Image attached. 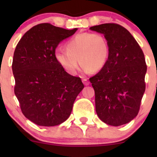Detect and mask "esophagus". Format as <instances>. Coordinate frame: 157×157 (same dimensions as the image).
<instances>
[{"mask_svg": "<svg viewBox=\"0 0 157 157\" xmlns=\"http://www.w3.org/2000/svg\"><path fill=\"white\" fill-rule=\"evenodd\" d=\"M82 82H83V84L85 85V86H89V83H90L89 81L88 80V79H82Z\"/></svg>", "mask_w": 157, "mask_h": 157, "instance_id": "esophagus-1", "label": "esophagus"}]
</instances>
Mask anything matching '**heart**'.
<instances>
[{
  "label": "heart",
  "instance_id": "obj_1",
  "mask_svg": "<svg viewBox=\"0 0 157 157\" xmlns=\"http://www.w3.org/2000/svg\"><path fill=\"white\" fill-rule=\"evenodd\" d=\"M65 47L66 51L55 52V59L66 72L71 75H76L80 63L83 66L85 71H100L109 59V41L105 35L98 32L77 34L66 43Z\"/></svg>",
  "mask_w": 157,
  "mask_h": 157
}]
</instances>
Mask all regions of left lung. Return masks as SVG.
<instances>
[{
    "label": "left lung",
    "instance_id": "left-lung-1",
    "mask_svg": "<svg viewBox=\"0 0 157 157\" xmlns=\"http://www.w3.org/2000/svg\"><path fill=\"white\" fill-rule=\"evenodd\" d=\"M90 29L103 34L109 44L105 66L89 79L94 89L96 112L108 125H124L140 111L145 91V56L134 37L120 25L103 23Z\"/></svg>",
    "mask_w": 157,
    "mask_h": 157
}]
</instances>
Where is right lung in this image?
I'll return each mask as SVG.
<instances>
[{"label": "right lung", "instance_id": "add662e5", "mask_svg": "<svg viewBox=\"0 0 157 157\" xmlns=\"http://www.w3.org/2000/svg\"><path fill=\"white\" fill-rule=\"evenodd\" d=\"M77 30L40 23L16 46L12 66L15 94L23 115L36 125L49 127L66 121L84 88L80 77L68 74L55 59L58 44Z\"/></svg>", "mask_w": 157, "mask_h": 157}]
</instances>
